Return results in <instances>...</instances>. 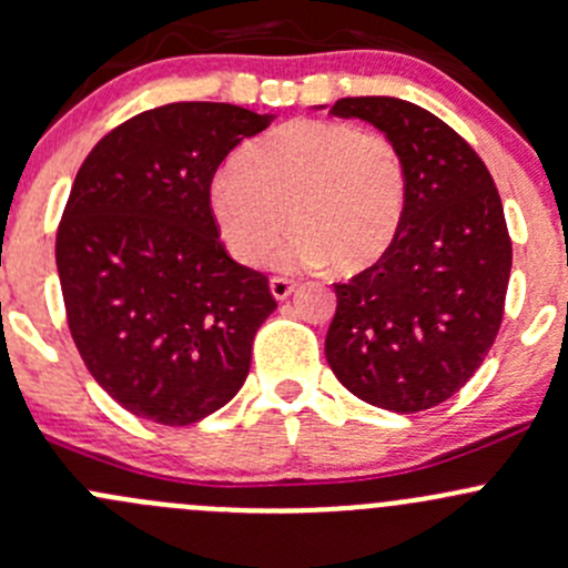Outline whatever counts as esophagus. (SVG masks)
<instances>
[{"mask_svg": "<svg viewBox=\"0 0 568 568\" xmlns=\"http://www.w3.org/2000/svg\"><path fill=\"white\" fill-rule=\"evenodd\" d=\"M294 288H296V283H294V280H288V277H272V280H268V291H272V296L277 302L288 300V296L294 294Z\"/></svg>", "mask_w": 568, "mask_h": 568, "instance_id": "esophagus-1", "label": "esophagus"}]
</instances>
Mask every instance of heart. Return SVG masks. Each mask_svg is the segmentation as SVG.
Masks as SVG:
<instances>
[{
    "mask_svg": "<svg viewBox=\"0 0 568 568\" xmlns=\"http://www.w3.org/2000/svg\"><path fill=\"white\" fill-rule=\"evenodd\" d=\"M209 217L242 266H261L285 231L280 266L354 274L389 250L408 204L397 143L354 124L296 119L247 143L209 182Z\"/></svg>",
    "mask_w": 568,
    "mask_h": 568,
    "instance_id": "heart-1",
    "label": "heart"
}]
</instances>
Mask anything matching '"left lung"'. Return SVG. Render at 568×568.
Segmentation results:
<instances>
[{
    "mask_svg": "<svg viewBox=\"0 0 568 568\" xmlns=\"http://www.w3.org/2000/svg\"><path fill=\"white\" fill-rule=\"evenodd\" d=\"M329 113L397 143L408 204L389 250L334 283L326 362L364 403L427 410L468 384L500 329L511 272L500 195L479 154L422 105L343 98Z\"/></svg>",
    "mask_w": 568,
    "mask_h": 568,
    "instance_id": "1",
    "label": "left lung"
}]
</instances>
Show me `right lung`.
I'll list each match as a JSON object with an SVG mask.
<instances>
[{"label":"right lung","instance_id":"obj_1","mask_svg":"<svg viewBox=\"0 0 568 568\" xmlns=\"http://www.w3.org/2000/svg\"><path fill=\"white\" fill-rule=\"evenodd\" d=\"M274 113L169 103L89 152L57 234L70 334L92 378L141 419L184 427L242 389L274 313L261 272L225 253L209 182Z\"/></svg>","mask_w":568,"mask_h":568}]
</instances>
